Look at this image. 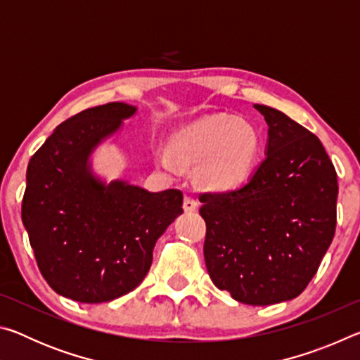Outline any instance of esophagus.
I'll return each mask as SVG.
<instances>
[{
  "label": "esophagus",
  "instance_id": "obj_1",
  "mask_svg": "<svg viewBox=\"0 0 360 360\" xmlns=\"http://www.w3.org/2000/svg\"><path fill=\"white\" fill-rule=\"evenodd\" d=\"M184 211L186 212H193V211H197V208H198V202L195 198H192V197H184Z\"/></svg>",
  "mask_w": 360,
  "mask_h": 360
}]
</instances>
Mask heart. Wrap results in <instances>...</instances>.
I'll return each instance as SVG.
<instances>
[{
    "label": "heart",
    "mask_w": 360,
    "mask_h": 360,
    "mask_svg": "<svg viewBox=\"0 0 360 360\" xmlns=\"http://www.w3.org/2000/svg\"><path fill=\"white\" fill-rule=\"evenodd\" d=\"M168 152L155 154L162 168L174 161L197 165V179L210 191H230L246 181L260 150V131L251 120L230 114L205 115L172 133Z\"/></svg>",
    "instance_id": "1"
}]
</instances>
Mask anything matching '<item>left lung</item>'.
Here are the masks:
<instances>
[{"mask_svg": "<svg viewBox=\"0 0 360 360\" xmlns=\"http://www.w3.org/2000/svg\"><path fill=\"white\" fill-rule=\"evenodd\" d=\"M268 125L265 158L235 191L200 195L205 262L216 288L246 304L302 294L337 225V173L319 138L275 108L254 105Z\"/></svg>", "mask_w": 360, "mask_h": 360, "instance_id": "left-lung-1", "label": "left lung"}]
</instances>
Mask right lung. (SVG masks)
<instances>
[{"instance_id": "1", "label": "right lung", "mask_w": 360, "mask_h": 360, "mask_svg": "<svg viewBox=\"0 0 360 360\" xmlns=\"http://www.w3.org/2000/svg\"><path fill=\"white\" fill-rule=\"evenodd\" d=\"M136 111L127 103L85 109L30 158L22 221L42 276L71 300L109 302L138 288L157 240L182 214L181 191L149 192L94 172L96 148Z\"/></svg>"}]
</instances>
